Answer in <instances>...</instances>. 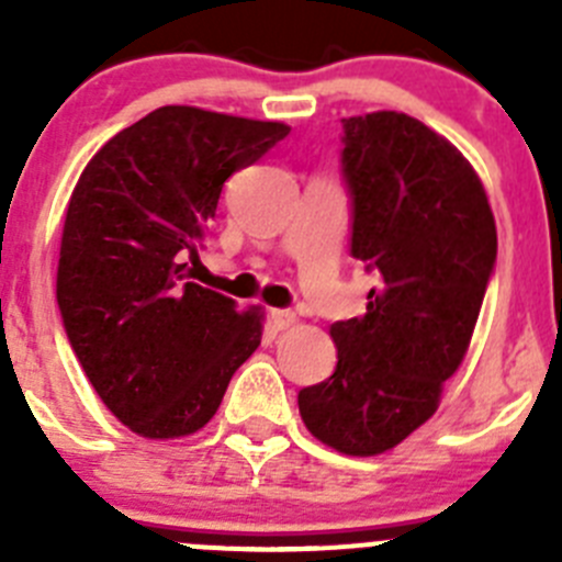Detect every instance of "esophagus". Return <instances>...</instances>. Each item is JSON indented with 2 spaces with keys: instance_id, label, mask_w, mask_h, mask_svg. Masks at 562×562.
I'll return each mask as SVG.
<instances>
[{
  "instance_id": "1",
  "label": "esophagus",
  "mask_w": 562,
  "mask_h": 562,
  "mask_svg": "<svg viewBox=\"0 0 562 562\" xmlns=\"http://www.w3.org/2000/svg\"><path fill=\"white\" fill-rule=\"evenodd\" d=\"M270 317H272V324H276L278 329H290V326L297 324V315H295V312H290V310H272Z\"/></svg>"
}]
</instances>
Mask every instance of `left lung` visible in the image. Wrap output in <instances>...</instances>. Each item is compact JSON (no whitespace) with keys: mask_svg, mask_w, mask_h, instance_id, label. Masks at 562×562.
I'll return each mask as SVG.
<instances>
[{"mask_svg":"<svg viewBox=\"0 0 562 562\" xmlns=\"http://www.w3.org/2000/svg\"><path fill=\"white\" fill-rule=\"evenodd\" d=\"M351 256L380 276L366 315L331 324L337 366L301 389L315 439L346 456L396 448L439 408L495 270L498 233L459 148L402 112L342 117Z\"/></svg>","mask_w":562,"mask_h":562,"instance_id":"obj_1","label":"left lung"}]
</instances>
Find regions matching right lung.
Here are the masks:
<instances>
[{
  "instance_id": "add662e5",
  "label": "right lung",
  "mask_w": 562,
  "mask_h": 562,
  "mask_svg": "<svg viewBox=\"0 0 562 562\" xmlns=\"http://www.w3.org/2000/svg\"><path fill=\"white\" fill-rule=\"evenodd\" d=\"M290 126L160 106L117 132L69 196L56 295L109 411L146 439L205 428L261 342V312L188 281L222 186Z\"/></svg>"
}]
</instances>
